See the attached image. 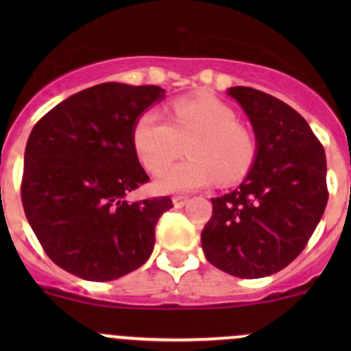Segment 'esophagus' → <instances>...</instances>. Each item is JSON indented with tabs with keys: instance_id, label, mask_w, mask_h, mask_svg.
<instances>
[{
	"instance_id": "esophagus-1",
	"label": "esophagus",
	"mask_w": 351,
	"mask_h": 351,
	"mask_svg": "<svg viewBox=\"0 0 351 351\" xmlns=\"http://www.w3.org/2000/svg\"><path fill=\"white\" fill-rule=\"evenodd\" d=\"M186 202H189V197H183V195H176V197H173V205H175L176 208L185 207Z\"/></svg>"
}]
</instances>
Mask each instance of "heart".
I'll return each mask as SVG.
<instances>
[{"label": "heart", "mask_w": 351, "mask_h": 351, "mask_svg": "<svg viewBox=\"0 0 351 351\" xmlns=\"http://www.w3.org/2000/svg\"><path fill=\"white\" fill-rule=\"evenodd\" d=\"M186 141L190 159L158 176L159 192H190L214 180L222 185L236 183L250 173L258 154L251 130L238 123L229 105L212 97L175 100L168 108V120L156 110H146L132 127L134 153L149 173L168 166Z\"/></svg>", "instance_id": "1"}]
</instances>
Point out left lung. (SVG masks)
<instances>
[{
    "instance_id": "1",
    "label": "left lung",
    "mask_w": 351,
    "mask_h": 351,
    "mask_svg": "<svg viewBox=\"0 0 351 351\" xmlns=\"http://www.w3.org/2000/svg\"><path fill=\"white\" fill-rule=\"evenodd\" d=\"M258 144L253 168L231 193L212 198L202 231L208 263L239 278H261L292 263L328 204L326 154L309 123L278 98L229 88Z\"/></svg>"
}]
</instances>
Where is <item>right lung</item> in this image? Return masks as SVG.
I'll return each mask as SVG.
<instances>
[{
    "label": "right lung",
    "instance_id": "add662e5",
    "mask_svg": "<svg viewBox=\"0 0 351 351\" xmlns=\"http://www.w3.org/2000/svg\"><path fill=\"white\" fill-rule=\"evenodd\" d=\"M165 98L159 86L101 83L45 113L25 147L22 204L58 267L108 282L137 270L154 247L169 197L127 202L149 176L132 147L137 117Z\"/></svg>",
    "mask_w": 351,
    "mask_h": 351
}]
</instances>
